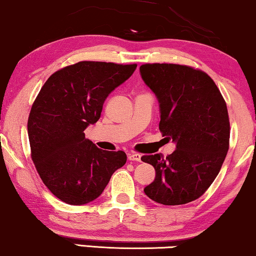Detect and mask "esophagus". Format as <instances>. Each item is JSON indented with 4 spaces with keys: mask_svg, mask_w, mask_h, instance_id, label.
Segmentation results:
<instances>
[{
    "mask_svg": "<svg viewBox=\"0 0 256 256\" xmlns=\"http://www.w3.org/2000/svg\"><path fill=\"white\" fill-rule=\"evenodd\" d=\"M141 155L138 152H130L128 154V160H136V162H141Z\"/></svg>",
    "mask_w": 256,
    "mask_h": 256,
    "instance_id": "1",
    "label": "esophagus"
}]
</instances>
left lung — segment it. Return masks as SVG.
<instances>
[{"label":"left lung","instance_id":"8db88e82","mask_svg":"<svg viewBox=\"0 0 256 256\" xmlns=\"http://www.w3.org/2000/svg\"><path fill=\"white\" fill-rule=\"evenodd\" d=\"M140 73L158 100L160 130L176 144L166 158L162 154L142 157L156 171L143 191L162 205L196 200L218 176L228 152L225 100L206 73L188 66L146 64Z\"/></svg>","mask_w":256,"mask_h":256}]
</instances>
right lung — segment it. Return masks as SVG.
Segmentation results:
<instances>
[{
  "mask_svg": "<svg viewBox=\"0 0 256 256\" xmlns=\"http://www.w3.org/2000/svg\"><path fill=\"white\" fill-rule=\"evenodd\" d=\"M136 66L79 62L54 73L34 100L28 120L31 156L43 183L66 204L96 200L124 166V152L99 149L84 130L99 120L107 96Z\"/></svg>",
  "mask_w": 256,
  "mask_h": 256,
  "instance_id": "right-lung-1",
  "label": "right lung"
}]
</instances>
